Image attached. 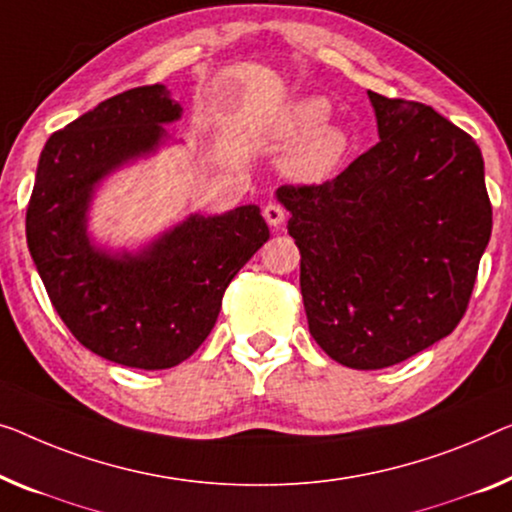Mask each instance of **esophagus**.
I'll return each mask as SVG.
<instances>
[{
	"mask_svg": "<svg viewBox=\"0 0 512 512\" xmlns=\"http://www.w3.org/2000/svg\"><path fill=\"white\" fill-rule=\"evenodd\" d=\"M264 218L271 227H280L282 220H285V209H282L276 202H269L264 207Z\"/></svg>",
	"mask_w": 512,
	"mask_h": 512,
	"instance_id": "esophagus-1",
	"label": "esophagus"
}]
</instances>
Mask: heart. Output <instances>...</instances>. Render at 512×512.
<instances>
[{
  "instance_id": "obj_1",
  "label": "heart",
  "mask_w": 512,
  "mask_h": 512,
  "mask_svg": "<svg viewBox=\"0 0 512 512\" xmlns=\"http://www.w3.org/2000/svg\"><path fill=\"white\" fill-rule=\"evenodd\" d=\"M331 103L326 98H303L282 114L278 133L287 140H299L285 160L287 172L301 181H322L338 170L347 154V133L338 126H326Z\"/></svg>"
}]
</instances>
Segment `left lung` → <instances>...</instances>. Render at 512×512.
<instances>
[{
	"label": "left lung",
	"mask_w": 512,
	"mask_h": 512,
	"mask_svg": "<svg viewBox=\"0 0 512 512\" xmlns=\"http://www.w3.org/2000/svg\"><path fill=\"white\" fill-rule=\"evenodd\" d=\"M368 96L375 147L335 179L278 188L308 329L354 370L407 361L453 333L492 234L474 137L423 103Z\"/></svg>",
	"instance_id": "left-lung-1"
}]
</instances>
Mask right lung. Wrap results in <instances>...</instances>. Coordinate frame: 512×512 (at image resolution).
<instances>
[{"label": "right lung", "instance_id": "right-lung-1", "mask_svg": "<svg viewBox=\"0 0 512 512\" xmlns=\"http://www.w3.org/2000/svg\"><path fill=\"white\" fill-rule=\"evenodd\" d=\"M181 108L163 85L135 87L52 133L27 204V246L61 322L89 352L140 370L174 368L207 340L223 294L269 239L255 204L190 216L140 255L87 236L94 186L163 142Z\"/></svg>", "mask_w": 512, "mask_h": 512}]
</instances>
